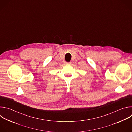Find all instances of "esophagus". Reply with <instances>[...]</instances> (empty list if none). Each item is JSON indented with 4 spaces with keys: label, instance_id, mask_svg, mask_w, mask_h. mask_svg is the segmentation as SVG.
Returning <instances> with one entry per match:
<instances>
[{
    "label": "esophagus",
    "instance_id": "1",
    "mask_svg": "<svg viewBox=\"0 0 132 132\" xmlns=\"http://www.w3.org/2000/svg\"><path fill=\"white\" fill-rule=\"evenodd\" d=\"M71 64V62H66V64L67 65H70Z\"/></svg>",
    "mask_w": 132,
    "mask_h": 132
}]
</instances>
